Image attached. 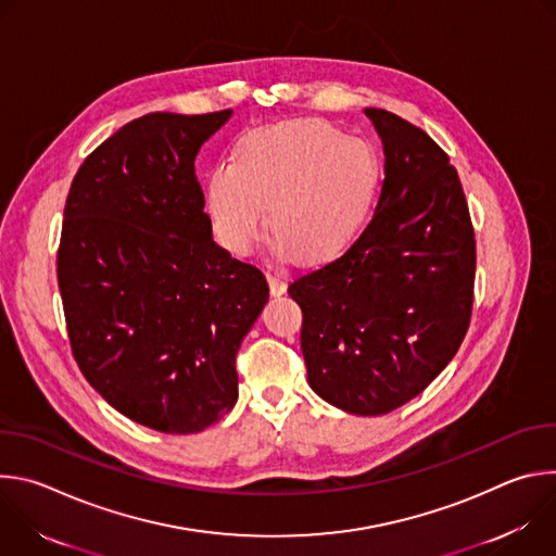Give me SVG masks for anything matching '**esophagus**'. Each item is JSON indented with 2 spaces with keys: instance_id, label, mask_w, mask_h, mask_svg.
<instances>
[{
  "instance_id": "esophagus-1",
  "label": "esophagus",
  "mask_w": 556,
  "mask_h": 556,
  "mask_svg": "<svg viewBox=\"0 0 556 556\" xmlns=\"http://www.w3.org/2000/svg\"><path fill=\"white\" fill-rule=\"evenodd\" d=\"M268 283H270V292L275 296H281L286 292V288H288V277L281 270H270L268 273Z\"/></svg>"
}]
</instances>
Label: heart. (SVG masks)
Returning a JSON list of instances; mask_svg holds the SVG:
<instances>
[{
	"label": "heart",
	"mask_w": 556,
	"mask_h": 556,
	"mask_svg": "<svg viewBox=\"0 0 556 556\" xmlns=\"http://www.w3.org/2000/svg\"><path fill=\"white\" fill-rule=\"evenodd\" d=\"M378 185L371 149L321 121H288L247 134L232 163H217L204 204L217 242L247 257L266 230L275 247L319 262L339 253L365 219Z\"/></svg>",
	"instance_id": "heart-1"
}]
</instances>
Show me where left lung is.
Instances as JSON below:
<instances>
[{"label":"left lung","instance_id":"obj_1","mask_svg":"<svg viewBox=\"0 0 556 556\" xmlns=\"http://www.w3.org/2000/svg\"><path fill=\"white\" fill-rule=\"evenodd\" d=\"M384 151L376 211L334 262L296 277L307 382L330 405L382 416L416 399L459 350L472 309L475 232L438 142L367 108Z\"/></svg>","mask_w":556,"mask_h":556}]
</instances>
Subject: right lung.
<instances>
[{"label": "right lung", "instance_id": "1", "mask_svg": "<svg viewBox=\"0 0 556 556\" xmlns=\"http://www.w3.org/2000/svg\"><path fill=\"white\" fill-rule=\"evenodd\" d=\"M153 112L101 142L63 211L56 277L72 354L129 420L198 433L237 403L235 356L268 301L213 242L200 147L230 118Z\"/></svg>", "mask_w": 556, "mask_h": 556}]
</instances>
